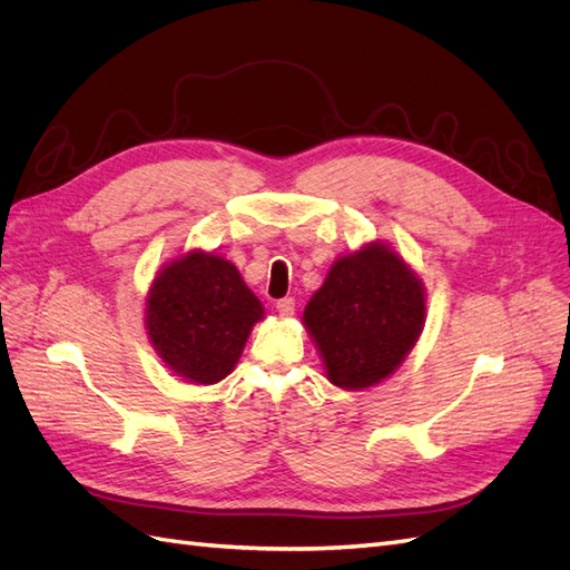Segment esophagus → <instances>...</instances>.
Segmentation results:
<instances>
[{
  "label": "esophagus",
  "mask_w": 570,
  "mask_h": 570,
  "mask_svg": "<svg viewBox=\"0 0 570 570\" xmlns=\"http://www.w3.org/2000/svg\"><path fill=\"white\" fill-rule=\"evenodd\" d=\"M277 312L282 314L284 320L293 317V312H296V301H293V298H282V301H277Z\"/></svg>",
  "instance_id": "1"
}]
</instances>
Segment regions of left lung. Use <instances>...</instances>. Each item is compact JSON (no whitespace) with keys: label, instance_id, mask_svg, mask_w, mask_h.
<instances>
[{"label":"left lung","instance_id":"left-lung-1","mask_svg":"<svg viewBox=\"0 0 570 570\" xmlns=\"http://www.w3.org/2000/svg\"><path fill=\"white\" fill-rule=\"evenodd\" d=\"M428 293L399 253L371 242L335 261L309 298L303 324L326 377L360 392L390 377L425 326Z\"/></svg>","mask_w":570,"mask_h":570}]
</instances>
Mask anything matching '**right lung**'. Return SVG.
I'll return each instance as SVG.
<instances>
[{"label": "right lung", "mask_w": 570, "mask_h": 570, "mask_svg": "<svg viewBox=\"0 0 570 570\" xmlns=\"http://www.w3.org/2000/svg\"><path fill=\"white\" fill-rule=\"evenodd\" d=\"M263 317V303L235 263L202 248L161 265L145 298V328L155 352L193 385H216L229 375Z\"/></svg>", "instance_id": "obj_1"}]
</instances>
